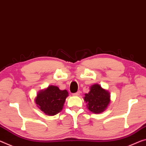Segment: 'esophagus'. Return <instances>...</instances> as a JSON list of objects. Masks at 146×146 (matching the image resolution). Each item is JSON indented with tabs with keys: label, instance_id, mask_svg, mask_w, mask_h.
Segmentation results:
<instances>
[{
	"label": "esophagus",
	"instance_id": "esophagus-1",
	"mask_svg": "<svg viewBox=\"0 0 146 146\" xmlns=\"http://www.w3.org/2000/svg\"><path fill=\"white\" fill-rule=\"evenodd\" d=\"M80 91H78L77 92H76V93L73 94V96H78L80 95Z\"/></svg>",
	"mask_w": 146,
	"mask_h": 146
}]
</instances>
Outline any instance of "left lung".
<instances>
[{
    "mask_svg": "<svg viewBox=\"0 0 146 146\" xmlns=\"http://www.w3.org/2000/svg\"><path fill=\"white\" fill-rule=\"evenodd\" d=\"M84 100L87 108L95 114L105 111L110 102V93L98 84L91 86L88 94H86Z\"/></svg>",
    "mask_w": 146,
    "mask_h": 146,
    "instance_id": "left-lung-1",
    "label": "left lung"
}]
</instances>
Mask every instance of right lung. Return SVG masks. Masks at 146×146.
Wrapping results in <instances>:
<instances>
[{
    "mask_svg": "<svg viewBox=\"0 0 146 146\" xmlns=\"http://www.w3.org/2000/svg\"><path fill=\"white\" fill-rule=\"evenodd\" d=\"M68 94L66 90H60L56 86H49L38 92L35 102L45 114L54 115L62 111Z\"/></svg>",
    "mask_w": 146,
    "mask_h": 146,
    "instance_id": "add662e5",
    "label": "right lung"
}]
</instances>
